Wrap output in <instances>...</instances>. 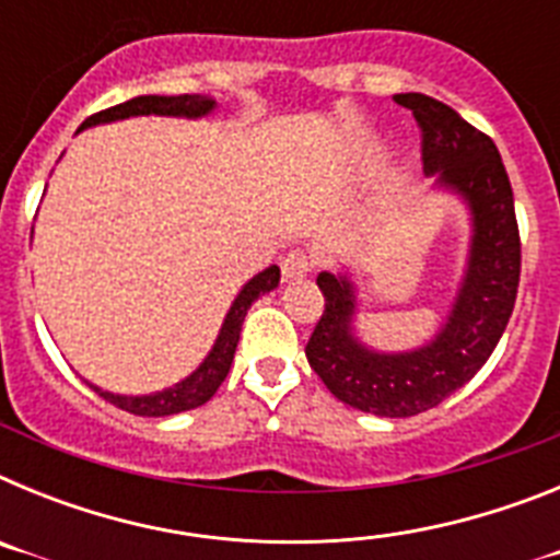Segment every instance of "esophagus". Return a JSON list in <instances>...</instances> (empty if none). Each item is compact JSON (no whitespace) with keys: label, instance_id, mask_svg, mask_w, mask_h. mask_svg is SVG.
Wrapping results in <instances>:
<instances>
[{"label":"esophagus","instance_id":"esophagus-1","mask_svg":"<svg viewBox=\"0 0 560 560\" xmlns=\"http://www.w3.org/2000/svg\"><path fill=\"white\" fill-rule=\"evenodd\" d=\"M280 269H283V280H300V277H305L314 269V257L303 249H291L289 255L283 257Z\"/></svg>","mask_w":560,"mask_h":560}]
</instances>
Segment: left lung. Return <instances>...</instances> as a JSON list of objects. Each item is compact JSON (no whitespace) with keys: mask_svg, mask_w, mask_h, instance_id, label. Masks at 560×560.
Segmentation results:
<instances>
[{"mask_svg":"<svg viewBox=\"0 0 560 560\" xmlns=\"http://www.w3.org/2000/svg\"><path fill=\"white\" fill-rule=\"evenodd\" d=\"M395 103L415 114L423 167L429 176L438 173V185L463 196L474 235L446 325L409 353H378L361 345L353 334L355 289L348 275L316 277L325 311L305 345L308 364L341 404L381 418L427 412L477 375L508 328L522 271L513 187L491 137L420 92L395 95Z\"/></svg>","mask_w":560,"mask_h":560,"instance_id":"8db88e82","label":"left lung"}]
</instances>
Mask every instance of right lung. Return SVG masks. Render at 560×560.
<instances>
[{
  "label": "right lung",
  "instance_id": "add662e5",
  "mask_svg": "<svg viewBox=\"0 0 560 560\" xmlns=\"http://www.w3.org/2000/svg\"><path fill=\"white\" fill-rule=\"evenodd\" d=\"M215 108V101L205 95H140L131 97V101L120 103V106H112L106 112H97L92 117L83 120V126L78 131L89 126H97V122H112V120H126V117H140V114H165V117H205ZM280 283V269L269 266L260 275H255L249 283L241 289V294L235 296L230 314H226L224 325H221V334L212 345L210 355L201 361V368L192 375H187L185 381L173 384V387L162 389V393L153 395H114L103 393L101 387L89 384L101 398H106L114 407L126 409L131 415H142V418H165V415L187 412V409H196L201 404L215 395V389L221 387V381L230 373V364L235 359L237 339H241V325H244V316L249 311V305L255 303L257 296L269 294L271 289H277Z\"/></svg>",
  "mask_w": 560,
  "mask_h": 560
}]
</instances>
